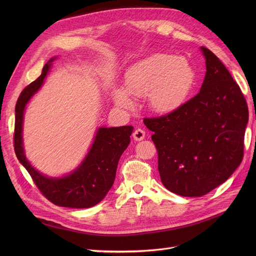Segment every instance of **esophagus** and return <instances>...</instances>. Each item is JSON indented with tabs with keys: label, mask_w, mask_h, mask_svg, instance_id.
<instances>
[{
	"label": "esophagus",
	"mask_w": 256,
	"mask_h": 256,
	"mask_svg": "<svg viewBox=\"0 0 256 256\" xmlns=\"http://www.w3.org/2000/svg\"><path fill=\"white\" fill-rule=\"evenodd\" d=\"M132 138L136 141H141L145 138V132L142 128H137L132 132Z\"/></svg>",
	"instance_id": "obj_1"
}]
</instances>
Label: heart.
<instances>
[{"instance_id":"1","label":"heart","mask_w":256,"mask_h":256,"mask_svg":"<svg viewBox=\"0 0 256 256\" xmlns=\"http://www.w3.org/2000/svg\"><path fill=\"white\" fill-rule=\"evenodd\" d=\"M196 83V72L184 58L156 54L134 64L126 74V87L113 92L114 102L124 109L135 106L132 94L148 93L147 100L156 113H171L191 96Z\"/></svg>"}]
</instances>
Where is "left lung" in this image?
<instances>
[{"label": "left lung", "mask_w": 256, "mask_h": 256, "mask_svg": "<svg viewBox=\"0 0 256 256\" xmlns=\"http://www.w3.org/2000/svg\"><path fill=\"white\" fill-rule=\"evenodd\" d=\"M200 50L206 72L197 96L168 115L144 119L154 132L160 180L186 197L208 194L236 171L243 160L248 124L238 85L212 52Z\"/></svg>", "instance_id": "obj_1"}]
</instances>
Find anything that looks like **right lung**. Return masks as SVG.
Listing matches in <instances>:
<instances>
[{
    "label": "right lung",
    "mask_w": 256,
    "mask_h": 256,
    "mask_svg": "<svg viewBox=\"0 0 256 256\" xmlns=\"http://www.w3.org/2000/svg\"><path fill=\"white\" fill-rule=\"evenodd\" d=\"M54 57L44 65L40 76L26 86L16 106L14 150L20 163L29 172L35 184L50 202L70 208H88L106 197L112 188L118 160L128 148L134 128H100L84 160L74 171L61 178H50L36 170L26 158L22 142V124L26 106L42 88L50 70Z\"/></svg>",
    "instance_id": "right-lung-1"
}]
</instances>
